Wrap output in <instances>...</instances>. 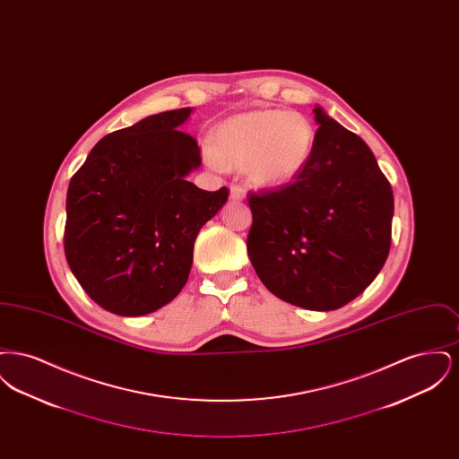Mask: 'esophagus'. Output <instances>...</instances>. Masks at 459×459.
Wrapping results in <instances>:
<instances>
[{"label":"esophagus","mask_w":459,"mask_h":459,"mask_svg":"<svg viewBox=\"0 0 459 459\" xmlns=\"http://www.w3.org/2000/svg\"><path fill=\"white\" fill-rule=\"evenodd\" d=\"M246 196V191L239 187V186H230V199L232 201H239V199H244Z\"/></svg>","instance_id":"obj_1"}]
</instances>
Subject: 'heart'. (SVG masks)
I'll list each match as a JSON object with an SVG mask.
<instances>
[{
  "label": "heart",
  "instance_id": "obj_1",
  "mask_svg": "<svg viewBox=\"0 0 459 459\" xmlns=\"http://www.w3.org/2000/svg\"><path fill=\"white\" fill-rule=\"evenodd\" d=\"M311 120L287 109H253L229 117L212 134L204 150L210 169L244 170L260 189L281 187L305 172L315 153Z\"/></svg>",
  "mask_w": 459,
  "mask_h": 459
}]
</instances>
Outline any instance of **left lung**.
Listing matches in <instances>:
<instances>
[{"mask_svg": "<svg viewBox=\"0 0 459 459\" xmlns=\"http://www.w3.org/2000/svg\"><path fill=\"white\" fill-rule=\"evenodd\" d=\"M315 153L279 191L249 196L247 255L285 303L332 311L375 281L391 249L394 196L367 143L315 107Z\"/></svg>", "mask_w": 459, "mask_h": 459, "instance_id": "1", "label": "left lung"}]
</instances>
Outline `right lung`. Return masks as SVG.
<instances>
[{
  "label": "right lung",
  "mask_w": 459,
  "mask_h": 459,
  "mask_svg": "<svg viewBox=\"0 0 459 459\" xmlns=\"http://www.w3.org/2000/svg\"><path fill=\"white\" fill-rule=\"evenodd\" d=\"M195 108L150 115L105 135L66 193L65 256L89 298L120 316L169 305L189 279L201 227L229 191L187 180L201 165L178 131Z\"/></svg>",
  "instance_id": "obj_1"
}]
</instances>
